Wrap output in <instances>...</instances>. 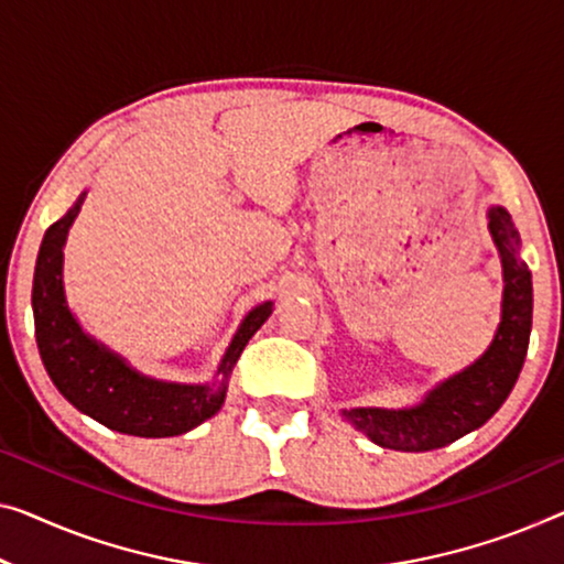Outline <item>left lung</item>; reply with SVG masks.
<instances>
[{"label": "left lung", "instance_id": "left-lung-1", "mask_svg": "<svg viewBox=\"0 0 564 564\" xmlns=\"http://www.w3.org/2000/svg\"><path fill=\"white\" fill-rule=\"evenodd\" d=\"M486 220L503 275L497 334L476 362L445 377L415 405L341 410L349 425L382 448L423 453L464 438L497 413L519 380L532 334V273L519 258L522 240L507 209L491 205Z\"/></svg>", "mask_w": 564, "mask_h": 564}]
</instances>
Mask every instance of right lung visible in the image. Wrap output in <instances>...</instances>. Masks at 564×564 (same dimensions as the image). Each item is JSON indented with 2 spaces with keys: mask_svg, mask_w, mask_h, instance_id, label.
Here are the masks:
<instances>
[{
  "mask_svg": "<svg viewBox=\"0 0 564 564\" xmlns=\"http://www.w3.org/2000/svg\"><path fill=\"white\" fill-rule=\"evenodd\" d=\"M88 192H80L73 207L53 223L42 238L35 279H32V314H35L37 349L50 380L63 398L100 425L139 438H172L213 417L225 405L228 380L242 349L268 316L273 301L250 308L225 349L213 382H166L139 372L119 351L83 329L67 306L63 283V248Z\"/></svg>",
  "mask_w": 564,
  "mask_h": 564,
  "instance_id": "obj_1",
  "label": "right lung"
}]
</instances>
